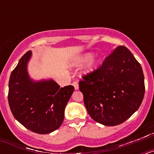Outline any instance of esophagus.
Returning <instances> with one entry per match:
<instances>
[{"mask_svg":"<svg viewBox=\"0 0 154 154\" xmlns=\"http://www.w3.org/2000/svg\"><path fill=\"white\" fill-rule=\"evenodd\" d=\"M72 85H73V86H74V88H75V90L79 89V83H78V82H76V81L73 82H72Z\"/></svg>","mask_w":154,"mask_h":154,"instance_id":"1","label":"esophagus"}]
</instances>
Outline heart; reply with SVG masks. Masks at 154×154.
Masks as SVG:
<instances>
[{
    "instance_id": "obj_1",
    "label": "heart",
    "mask_w": 154,
    "mask_h": 154,
    "mask_svg": "<svg viewBox=\"0 0 154 154\" xmlns=\"http://www.w3.org/2000/svg\"><path fill=\"white\" fill-rule=\"evenodd\" d=\"M92 57H93V55L92 53H85L83 55H79L75 58L73 65H75V66H80V65H84L86 62H89L92 58ZM99 63H100V62H99V59H92L85 69V73H91L96 70L99 66Z\"/></svg>"
}]
</instances>
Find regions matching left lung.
<instances>
[{"instance_id":"1","label":"left lung","mask_w":154,"mask_h":154,"mask_svg":"<svg viewBox=\"0 0 154 154\" xmlns=\"http://www.w3.org/2000/svg\"><path fill=\"white\" fill-rule=\"evenodd\" d=\"M79 81L87 112L105 126L121 124L140 106L145 92L140 64L125 46H118L102 65Z\"/></svg>"}]
</instances>
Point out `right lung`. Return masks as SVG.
<instances>
[{
    "instance_id": "obj_1",
    "label": "right lung",
    "mask_w": 154,
    "mask_h": 154,
    "mask_svg": "<svg viewBox=\"0 0 154 154\" xmlns=\"http://www.w3.org/2000/svg\"><path fill=\"white\" fill-rule=\"evenodd\" d=\"M31 57V51H28L12 71L8 85V103L14 118L24 127L34 133L47 134L62 125L65 108L74 87L60 88L52 79H31L28 73Z\"/></svg>"
}]
</instances>
